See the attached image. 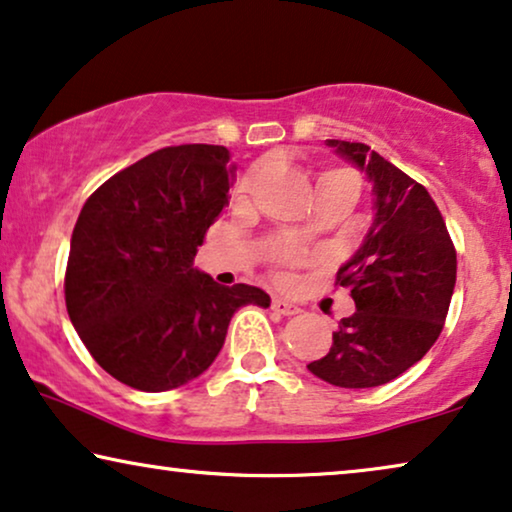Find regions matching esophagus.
I'll return each mask as SVG.
<instances>
[{
    "label": "esophagus",
    "mask_w": 512,
    "mask_h": 512,
    "mask_svg": "<svg viewBox=\"0 0 512 512\" xmlns=\"http://www.w3.org/2000/svg\"><path fill=\"white\" fill-rule=\"evenodd\" d=\"M271 308L276 313H280V315H297L299 313V306H294L292 301H285V299H280V297H273Z\"/></svg>",
    "instance_id": "1"
}]
</instances>
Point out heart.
I'll return each instance as SVG.
<instances>
[{
    "instance_id": "b5f03b06",
    "label": "heart",
    "mask_w": 512,
    "mask_h": 512,
    "mask_svg": "<svg viewBox=\"0 0 512 512\" xmlns=\"http://www.w3.org/2000/svg\"><path fill=\"white\" fill-rule=\"evenodd\" d=\"M331 174H348V171H331ZM308 232H311V229H308V225L301 227V234H308Z\"/></svg>"
}]
</instances>
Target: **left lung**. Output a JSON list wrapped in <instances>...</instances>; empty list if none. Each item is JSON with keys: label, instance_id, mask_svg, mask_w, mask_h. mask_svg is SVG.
I'll use <instances>...</instances> for the list:
<instances>
[{"label": "left lung", "instance_id": "8db88e82", "mask_svg": "<svg viewBox=\"0 0 512 512\" xmlns=\"http://www.w3.org/2000/svg\"><path fill=\"white\" fill-rule=\"evenodd\" d=\"M371 183L373 218L336 280L357 311L338 322L325 357L308 371L329 385H385L427 355L441 334L457 280L443 215L420 183L364 143L327 139Z\"/></svg>", "mask_w": 512, "mask_h": 512}]
</instances>
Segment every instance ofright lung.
Returning a JSON list of instances; mask_svg holds the SVG:
<instances>
[{"label": "right lung", "instance_id": "right-lung-1", "mask_svg": "<svg viewBox=\"0 0 512 512\" xmlns=\"http://www.w3.org/2000/svg\"><path fill=\"white\" fill-rule=\"evenodd\" d=\"M225 146L162 148L109 178L71 234L64 299L95 362L141 392L199 378L241 306L269 308L253 285H218L194 266L229 204L236 164Z\"/></svg>", "mask_w": 512, "mask_h": 512}]
</instances>
